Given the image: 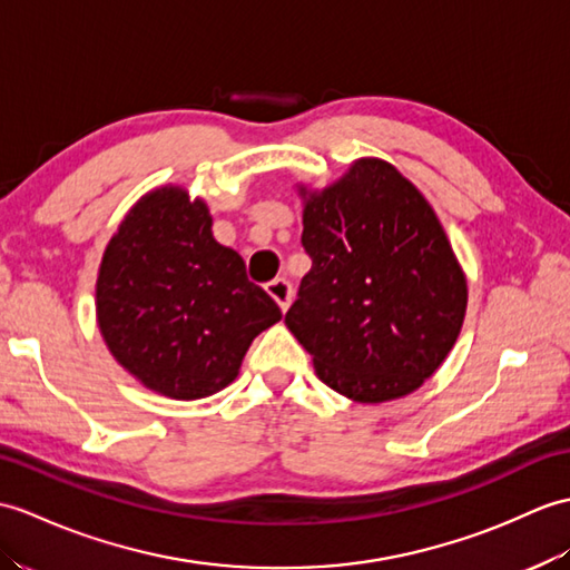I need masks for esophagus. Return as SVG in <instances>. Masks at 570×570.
Wrapping results in <instances>:
<instances>
[{
  "label": "esophagus",
  "mask_w": 570,
  "mask_h": 570,
  "mask_svg": "<svg viewBox=\"0 0 570 570\" xmlns=\"http://www.w3.org/2000/svg\"><path fill=\"white\" fill-rule=\"evenodd\" d=\"M267 294L279 303V308L286 311L288 303H291V296H294V288H291V282L284 279V276H276V279H272L267 284Z\"/></svg>",
  "instance_id": "esophagus-1"
}]
</instances>
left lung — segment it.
<instances>
[{"mask_svg":"<svg viewBox=\"0 0 570 570\" xmlns=\"http://www.w3.org/2000/svg\"><path fill=\"white\" fill-rule=\"evenodd\" d=\"M301 245L313 264L284 321L321 381L360 403L420 389L466 313V279L425 196L393 165L360 160L311 194Z\"/></svg>","mask_w":570,"mask_h":570,"instance_id":"left-lung-1","label":"left lung"}]
</instances>
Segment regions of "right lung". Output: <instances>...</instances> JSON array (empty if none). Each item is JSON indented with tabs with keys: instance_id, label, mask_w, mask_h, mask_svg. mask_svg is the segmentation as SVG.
I'll list each match as a JSON object with an SVG mask.
<instances>
[{
	"instance_id": "right-lung-1",
	"label": "right lung",
	"mask_w": 570,
	"mask_h": 570,
	"mask_svg": "<svg viewBox=\"0 0 570 570\" xmlns=\"http://www.w3.org/2000/svg\"><path fill=\"white\" fill-rule=\"evenodd\" d=\"M99 330L145 386L177 401L216 393L253 340L282 321L243 257L210 235L204 202L165 187L130 208L97 279Z\"/></svg>"
}]
</instances>
